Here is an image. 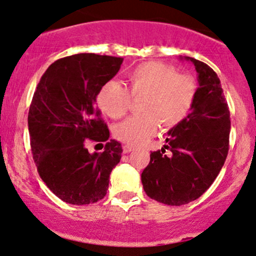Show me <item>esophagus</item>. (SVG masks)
I'll return each instance as SVG.
<instances>
[{"label": "esophagus", "mask_w": 256, "mask_h": 256, "mask_svg": "<svg viewBox=\"0 0 256 256\" xmlns=\"http://www.w3.org/2000/svg\"><path fill=\"white\" fill-rule=\"evenodd\" d=\"M134 150V146H128V144H125V146H122V152H132Z\"/></svg>", "instance_id": "obj_1"}]
</instances>
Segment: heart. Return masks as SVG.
Listing matches in <instances>:
<instances>
[{"label":"heart","instance_id":"1","mask_svg":"<svg viewBox=\"0 0 256 256\" xmlns=\"http://www.w3.org/2000/svg\"><path fill=\"white\" fill-rule=\"evenodd\" d=\"M128 89L119 82L108 80L98 94L101 110L113 119L124 116L131 107V98H142L134 116L114 128V137L128 146H137L150 136L158 122L162 128L180 124L192 110L198 83L189 74H179L161 62H144L128 73Z\"/></svg>","mask_w":256,"mask_h":256}]
</instances>
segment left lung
<instances>
[{"label": "left lung", "instance_id": "left-lung-1", "mask_svg": "<svg viewBox=\"0 0 256 256\" xmlns=\"http://www.w3.org/2000/svg\"><path fill=\"white\" fill-rule=\"evenodd\" d=\"M198 72V88L192 110L168 131L167 146L150 152L143 170V189L149 198L168 206L195 201L218 177L228 152L230 110L220 79L202 61L185 56ZM171 156L164 154L166 149Z\"/></svg>", "mask_w": 256, "mask_h": 256}]
</instances>
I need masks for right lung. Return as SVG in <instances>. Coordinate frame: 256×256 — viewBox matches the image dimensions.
<instances>
[{"instance_id": "1", "label": "right lung", "mask_w": 256, "mask_h": 256, "mask_svg": "<svg viewBox=\"0 0 256 256\" xmlns=\"http://www.w3.org/2000/svg\"><path fill=\"white\" fill-rule=\"evenodd\" d=\"M122 58L91 52L52 62L38 83L28 110L31 150L40 177L58 198L71 204H95L106 196L122 144L96 107L101 86L119 71ZM106 142L102 153L89 142ZM98 146V144H96Z\"/></svg>"}]
</instances>
